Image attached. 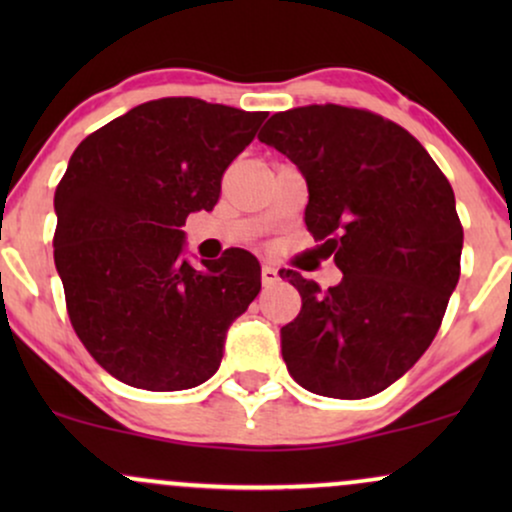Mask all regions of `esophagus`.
<instances>
[{"label": "esophagus", "mask_w": 512, "mask_h": 512, "mask_svg": "<svg viewBox=\"0 0 512 512\" xmlns=\"http://www.w3.org/2000/svg\"><path fill=\"white\" fill-rule=\"evenodd\" d=\"M279 281V269L272 267V264H262V284L264 289H272Z\"/></svg>", "instance_id": "1"}]
</instances>
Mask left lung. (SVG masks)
Returning a JSON list of instances; mask_svg holds the SVG:
<instances>
[{
  "instance_id": "1",
  "label": "left lung",
  "mask_w": 512,
  "mask_h": 512,
  "mask_svg": "<svg viewBox=\"0 0 512 512\" xmlns=\"http://www.w3.org/2000/svg\"><path fill=\"white\" fill-rule=\"evenodd\" d=\"M257 139L303 173L305 228L344 272L330 289L279 272L303 301L281 327L286 368L315 395H378L431 346L460 279L455 192L407 129L370 110L303 105Z\"/></svg>"
}]
</instances>
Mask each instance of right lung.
<instances>
[{"mask_svg": "<svg viewBox=\"0 0 512 512\" xmlns=\"http://www.w3.org/2000/svg\"><path fill=\"white\" fill-rule=\"evenodd\" d=\"M267 113L158 98L76 146L55 190V267L72 327L120 383L190 390L221 366L226 330L260 293V262L231 248L195 269L180 226L219 202L221 178Z\"/></svg>", "mask_w": 512, "mask_h": 512, "instance_id": "right-lung-1", "label": "right lung"}]
</instances>
